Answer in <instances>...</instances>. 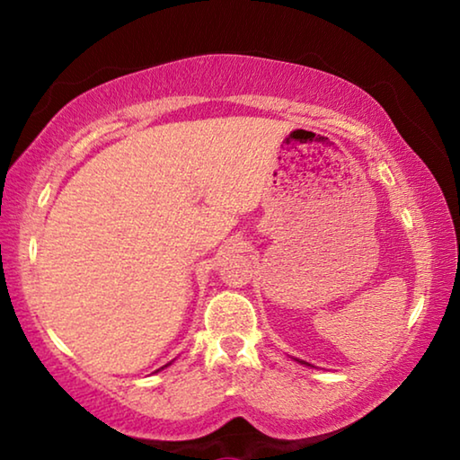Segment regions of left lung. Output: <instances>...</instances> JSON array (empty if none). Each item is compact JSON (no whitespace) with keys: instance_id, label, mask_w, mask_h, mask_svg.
Here are the masks:
<instances>
[{"instance_id":"8db88e82","label":"left lung","mask_w":460,"mask_h":460,"mask_svg":"<svg viewBox=\"0 0 460 460\" xmlns=\"http://www.w3.org/2000/svg\"><path fill=\"white\" fill-rule=\"evenodd\" d=\"M305 365H308V363H305Z\"/></svg>"}]
</instances>
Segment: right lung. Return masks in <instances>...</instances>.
Instances as JSON below:
<instances>
[{
	"label": "right lung",
	"mask_w": 460,
	"mask_h": 460,
	"mask_svg": "<svg viewBox=\"0 0 460 460\" xmlns=\"http://www.w3.org/2000/svg\"><path fill=\"white\" fill-rule=\"evenodd\" d=\"M168 365H170V363H166V365H164V367H168ZM164 367H162V369H164Z\"/></svg>",
	"instance_id": "right-lung-1"
}]
</instances>
